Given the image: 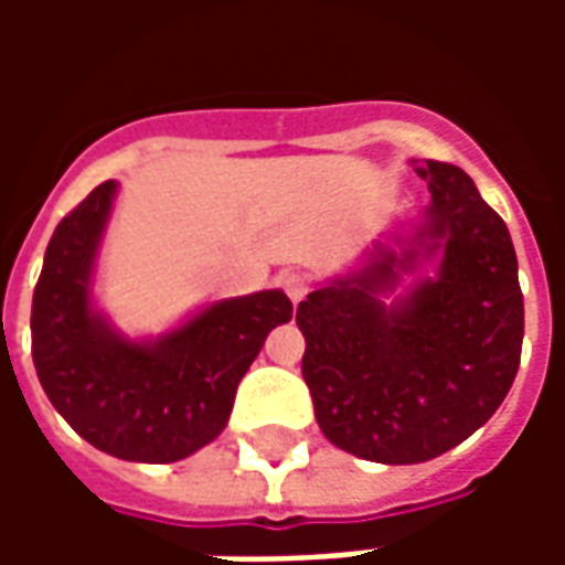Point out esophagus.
Masks as SVG:
<instances>
[{
    "instance_id": "obj_1",
    "label": "esophagus",
    "mask_w": 565,
    "mask_h": 565,
    "mask_svg": "<svg viewBox=\"0 0 565 565\" xmlns=\"http://www.w3.org/2000/svg\"><path fill=\"white\" fill-rule=\"evenodd\" d=\"M281 290L290 296V302H302L308 296V278L299 271H287L281 275Z\"/></svg>"
}]
</instances>
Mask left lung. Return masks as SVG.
Instances as JSON below:
<instances>
[{
    "label": "left lung",
    "mask_w": 565,
    "mask_h": 565,
    "mask_svg": "<svg viewBox=\"0 0 565 565\" xmlns=\"http://www.w3.org/2000/svg\"><path fill=\"white\" fill-rule=\"evenodd\" d=\"M412 166L433 196L420 221L381 235L356 269L296 308L323 436L387 466L433 460L484 426L511 391L523 342L505 221L460 166Z\"/></svg>",
    "instance_id": "obj_1"
}]
</instances>
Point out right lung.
<instances>
[{"instance_id": "right-lung-1", "label": "right lung", "mask_w": 565, "mask_h": 565, "mask_svg": "<svg viewBox=\"0 0 565 565\" xmlns=\"http://www.w3.org/2000/svg\"><path fill=\"white\" fill-rule=\"evenodd\" d=\"M115 199L117 181H105L54 230L32 294V363L93 448L129 462L184 460L230 424L238 381L294 306L284 290H259L196 308L160 335L120 332L93 294Z\"/></svg>"}]
</instances>
